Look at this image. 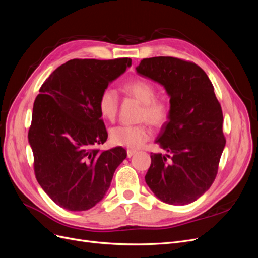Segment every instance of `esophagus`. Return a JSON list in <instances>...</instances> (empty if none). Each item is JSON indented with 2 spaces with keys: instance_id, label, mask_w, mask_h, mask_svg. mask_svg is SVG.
<instances>
[{
  "instance_id": "1",
  "label": "esophagus",
  "mask_w": 258,
  "mask_h": 258,
  "mask_svg": "<svg viewBox=\"0 0 258 258\" xmlns=\"http://www.w3.org/2000/svg\"><path fill=\"white\" fill-rule=\"evenodd\" d=\"M136 153H137V151H135V150H129V148L127 150V156L129 158L131 157V156H134Z\"/></svg>"
}]
</instances>
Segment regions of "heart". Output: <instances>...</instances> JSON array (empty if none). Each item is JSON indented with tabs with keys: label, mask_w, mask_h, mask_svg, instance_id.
I'll list each match as a JSON object with an SVG mask.
<instances>
[{
	"label": "heart",
	"mask_w": 258,
	"mask_h": 258,
	"mask_svg": "<svg viewBox=\"0 0 258 258\" xmlns=\"http://www.w3.org/2000/svg\"><path fill=\"white\" fill-rule=\"evenodd\" d=\"M122 90L126 95L137 99L142 103L140 120H146L155 127H160L169 118L170 107L165 100L156 98L155 86L146 80L138 79L124 84ZM118 95L114 89L107 88L101 92L98 107L101 116L108 121H114L118 112ZM152 136L147 123L142 122L135 126H116L110 130V139L113 144L139 148Z\"/></svg>",
	"instance_id": "b5f03b06"
}]
</instances>
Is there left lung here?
Masks as SVG:
<instances>
[{
  "instance_id": "8db88e82",
  "label": "left lung",
  "mask_w": 258,
  "mask_h": 258,
  "mask_svg": "<svg viewBox=\"0 0 258 258\" xmlns=\"http://www.w3.org/2000/svg\"><path fill=\"white\" fill-rule=\"evenodd\" d=\"M136 70L170 97L169 118L155 141L166 154H151L145 182L166 204H191L214 182L226 144L213 85L196 63L173 57L146 58Z\"/></svg>"
}]
</instances>
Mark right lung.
Here are the masks:
<instances>
[{"mask_svg":"<svg viewBox=\"0 0 258 258\" xmlns=\"http://www.w3.org/2000/svg\"><path fill=\"white\" fill-rule=\"evenodd\" d=\"M130 66L129 58L73 59L54 70L40 88L28 138L37 182L61 208L95 207L127 157L121 146L108 151L96 146L107 139L99 97Z\"/></svg>","mask_w":258,"mask_h":258,"instance_id":"right-lung-1","label":"right lung"}]
</instances>
